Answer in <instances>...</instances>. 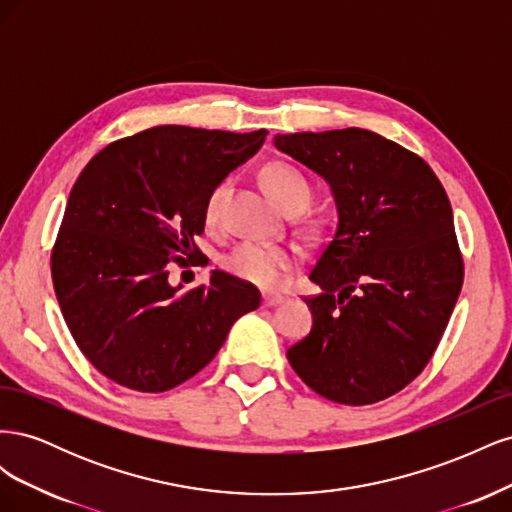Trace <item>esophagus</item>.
Listing matches in <instances>:
<instances>
[{
    "label": "esophagus",
    "mask_w": 512,
    "mask_h": 512,
    "mask_svg": "<svg viewBox=\"0 0 512 512\" xmlns=\"http://www.w3.org/2000/svg\"><path fill=\"white\" fill-rule=\"evenodd\" d=\"M284 301V297H280V294H262V305L265 307H273V305H280Z\"/></svg>",
    "instance_id": "obj_1"
}]
</instances>
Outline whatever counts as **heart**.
<instances>
[{"instance_id":"1","label":"heart","mask_w":512,"mask_h":512,"mask_svg":"<svg viewBox=\"0 0 512 512\" xmlns=\"http://www.w3.org/2000/svg\"><path fill=\"white\" fill-rule=\"evenodd\" d=\"M262 183L267 192L280 203L288 213L301 211L312 198V185L299 168L288 162H269L262 168ZM230 190V179H222L211 188L205 200V222L215 226L220 220L224 200ZM299 256L288 245H269L256 241H241L222 258V267L241 282L260 288H273L280 277L297 267Z\"/></svg>"}]
</instances>
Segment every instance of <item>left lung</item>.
I'll return each mask as SVG.
<instances>
[{
	"label": "left lung",
	"instance_id": "obj_1",
	"mask_svg": "<svg viewBox=\"0 0 512 512\" xmlns=\"http://www.w3.org/2000/svg\"><path fill=\"white\" fill-rule=\"evenodd\" d=\"M275 147L331 183L337 228L309 280L314 324L286 356L318 395L369 406L436 352L463 284L453 209L431 166L361 128L277 134Z\"/></svg>",
	"mask_w": 512,
	"mask_h": 512
}]
</instances>
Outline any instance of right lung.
<instances>
[{
  "label": "right lung",
  "instance_id": "obj_1",
  "mask_svg": "<svg viewBox=\"0 0 512 512\" xmlns=\"http://www.w3.org/2000/svg\"><path fill=\"white\" fill-rule=\"evenodd\" d=\"M267 134L156 126L106 145L72 185L53 288L76 346L108 380L138 393L175 389L260 305L256 286L222 271L190 290L168 275L203 254L194 237L207 194Z\"/></svg>",
  "mask_w": 512,
  "mask_h": 512
}]
</instances>
